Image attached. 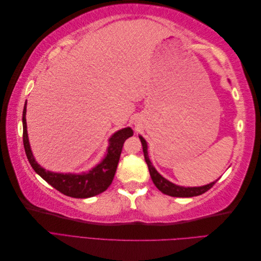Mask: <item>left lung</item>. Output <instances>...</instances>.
Wrapping results in <instances>:
<instances>
[{"label": "left lung", "instance_id": "obj_1", "mask_svg": "<svg viewBox=\"0 0 261 261\" xmlns=\"http://www.w3.org/2000/svg\"><path fill=\"white\" fill-rule=\"evenodd\" d=\"M139 139L141 141V145H143V151L145 155V160L148 165L150 176H151V179L153 181V184L155 187L159 189L160 192H162L165 195H169L172 197H194V196H199L203 193H206L207 191L217 183V180L212 181L210 184L203 185V186H198V187H184V186H179L174 183H172L169 179L164 178L159 172L155 170V168L152 165L151 161L149 159L148 155V145L147 141L143 136L139 135Z\"/></svg>", "mask_w": 261, "mask_h": 261}]
</instances>
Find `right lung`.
Listing matches in <instances>:
<instances>
[{
  "label": "right lung",
  "instance_id": "obj_1",
  "mask_svg": "<svg viewBox=\"0 0 261 261\" xmlns=\"http://www.w3.org/2000/svg\"><path fill=\"white\" fill-rule=\"evenodd\" d=\"M26 111L27 101L25 102L22 111V141L28 161L38 175H40L62 194L73 197V198H89V197H93L107 191L114 178L124 141L133 136L134 134L130 127L117 130L109 138V147L105 158L88 172L78 173V174L76 173H57L46 171L35 159L27 133Z\"/></svg>",
  "mask_w": 261,
  "mask_h": 261
}]
</instances>
